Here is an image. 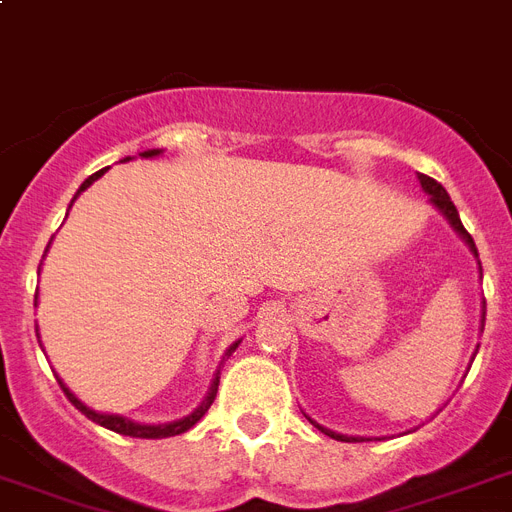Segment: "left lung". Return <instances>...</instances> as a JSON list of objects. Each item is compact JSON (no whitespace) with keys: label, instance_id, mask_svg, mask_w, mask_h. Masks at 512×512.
I'll return each mask as SVG.
<instances>
[{"label":"left lung","instance_id":"obj_1","mask_svg":"<svg viewBox=\"0 0 512 512\" xmlns=\"http://www.w3.org/2000/svg\"><path fill=\"white\" fill-rule=\"evenodd\" d=\"M417 180H420L422 191L428 193L430 204H433V207H436L438 212L446 217V223L452 225L454 233H457V236H460V239L468 244V249L473 252V257L478 260L476 241L470 239V233L465 231V225H462V220H460V212H457V207H454L452 199H449V193L444 191V185L436 183V180H433V177H428V175H417ZM478 268H481V263H478ZM484 316H486V303H484V313H481V332H484ZM473 358H476V356H473ZM305 417H308V414H305ZM308 422H311L313 428H319L324 436L335 438V441H348V444H350V441H372V438H364V436H342V433H335V430H329V428H324V425H319V422L311 420V417H308ZM377 441H380V438H377Z\"/></svg>","mask_w":512,"mask_h":512}]
</instances>
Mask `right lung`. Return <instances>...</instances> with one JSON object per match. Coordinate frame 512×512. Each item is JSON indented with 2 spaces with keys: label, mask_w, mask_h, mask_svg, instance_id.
Masks as SVG:
<instances>
[{
  "label": "right lung",
  "mask_w": 512,
  "mask_h": 512,
  "mask_svg": "<svg viewBox=\"0 0 512 512\" xmlns=\"http://www.w3.org/2000/svg\"><path fill=\"white\" fill-rule=\"evenodd\" d=\"M159 154H162V148H148V151H143V154H140V156H143V159H154V156H159ZM124 162H130V156H127ZM103 172H106V170H100V172H95V175L87 177V180H84V183L79 185V191H76V196H74V199H71V204H74V201L79 199V193L87 191V188H90V185L95 183V180H98V177L103 175ZM47 249H50V244H47ZM239 342L241 340H236L231 345V348L225 350L223 361L228 356H231L233 350L239 348ZM223 361H220V364H223ZM58 382H60V388H63V393H66V396H68V401H71V404H74L76 409H79V412H82L84 417H87V420L98 422L100 428H108V430H114V433H122V436H132V438H170V436H180V433H185V430H191L193 425H196V422H199L201 417L207 414V409H209V406H212V401H215L217 382H220V366H217V372H215V377H212V385H209L204 401H201V404L196 406V409H193L191 414H185V417H180V420L159 422V425H146V422L127 420V417H122V414L95 412V409H90V406L84 404V401H79V398H76V393H71L66 382L60 380V377H58Z\"/></svg>",
  "instance_id": "right-lung-1"
}]
</instances>
